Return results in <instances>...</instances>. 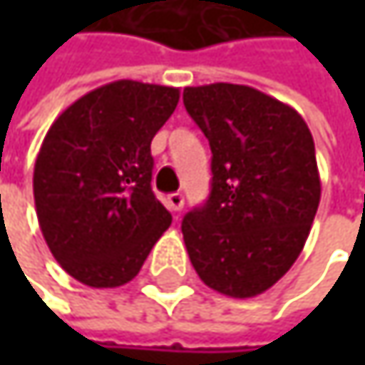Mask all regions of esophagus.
Segmentation results:
<instances>
[{"instance_id":"34e87169","label":"esophagus","mask_w":365,"mask_h":365,"mask_svg":"<svg viewBox=\"0 0 365 365\" xmlns=\"http://www.w3.org/2000/svg\"><path fill=\"white\" fill-rule=\"evenodd\" d=\"M167 207L171 209V211H182L183 209V196L180 194V192H173V194H169L167 196Z\"/></svg>"}]
</instances>
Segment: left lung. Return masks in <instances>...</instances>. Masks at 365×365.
<instances>
[{"instance_id":"8db88e82","label":"left lung","mask_w":365,"mask_h":365,"mask_svg":"<svg viewBox=\"0 0 365 365\" xmlns=\"http://www.w3.org/2000/svg\"><path fill=\"white\" fill-rule=\"evenodd\" d=\"M211 145V194L182 222L200 281L230 298L270 289L311 232L322 180L313 135L287 103L243 84L183 88Z\"/></svg>"}]
</instances>
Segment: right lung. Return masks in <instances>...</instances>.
<instances>
[{"instance_id": "right-lung-1", "label": "right lung", "mask_w": 365, "mask_h": 365, "mask_svg": "<svg viewBox=\"0 0 365 365\" xmlns=\"http://www.w3.org/2000/svg\"><path fill=\"white\" fill-rule=\"evenodd\" d=\"M178 101L180 88L115 80L48 128L34 169L37 222L76 281L97 289L128 283L171 226L150 185V143Z\"/></svg>"}]
</instances>
